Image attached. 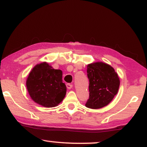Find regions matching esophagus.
Returning <instances> with one entry per match:
<instances>
[{
  "label": "esophagus",
  "mask_w": 147,
  "mask_h": 147,
  "mask_svg": "<svg viewBox=\"0 0 147 147\" xmlns=\"http://www.w3.org/2000/svg\"><path fill=\"white\" fill-rule=\"evenodd\" d=\"M66 87L68 89H71L72 87H73V85L72 84H66Z\"/></svg>",
  "instance_id": "esophagus-1"
}]
</instances>
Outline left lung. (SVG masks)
Returning a JSON list of instances; mask_svg holds the SVG:
<instances>
[{
	"label": "left lung",
	"instance_id": "8db88e82",
	"mask_svg": "<svg viewBox=\"0 0 147 147\" xmlns=\"http://www.w3.org/2000/svg\"><path fill=\"white\" fill-rule=\"evenodd\" d=\"M89 79V99L86 106L98 109L107 106L117 94L119 78L114 68L103 62H95L87 65Z\"/></svg>",
	"mask_w": 147,
	"mask_h": 147
}]
</instances>
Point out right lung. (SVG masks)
Instances as JSON below:
<instances>
[{"instance_id":"right-lung-1","label":"right lung","mask_w":147,"mask_h":147,"mask_svg":"<svg viewBox=\"0 0 147 147\" xmlns=\"http://www.w3.org/2000/svg\"><path fill=\"white\" fill-rule=\"evenodd\" d=\"M62 73L61 70H55L46 62L36 64L26 81L28 93L34 102L46 108L58 106L66 94Z\"/></svg>"}]
</instances>
